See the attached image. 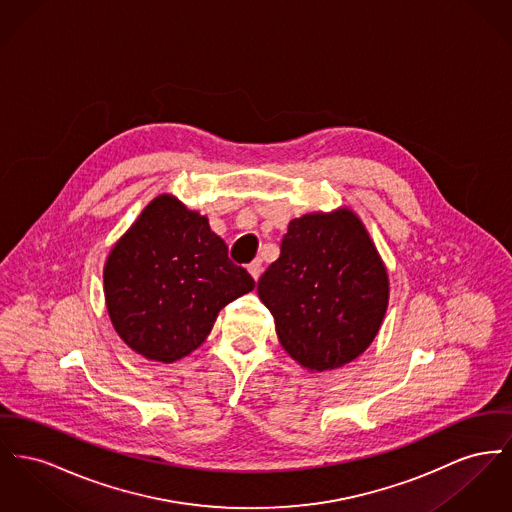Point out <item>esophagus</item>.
Listing matches in <instances>:
<instances>
[{
    "mask_svg": "<svg viewBox=\"0 0 512 512\" xmlns=\"http://www.w3.org/2000/svg\"><path fill=\"white\" fill-rule=\"evenodd\" d=\"M247 271H249V274L257 280L259 276H261V272H263V265H261V261L259 259H255V261H251L249 265H247Z\"/></svg>",
    "mask_w": 512,
    "mask_h": 512,
    "instance_id": "obj_1",
    "label": "esophagus"
}]
</instances>
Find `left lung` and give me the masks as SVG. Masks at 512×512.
Returning <instances> with one entry per match:
<instances>
[{"mask_svg":"<svg viewBox=\"0 0 512 512\" xmlns=\"http://www.w3.org/2000/svg\"><path fill=\"white\" fill-rule=\"evenodd\" d=\"M257 292L284 350L311 371H327L373 342L389 278L360 218L344 209L292 220Z\"/></svg>","mask_w":512,"mask_h":512,"instance_id":"1","label":"left lung"}]
</instances>
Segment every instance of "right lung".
Segmentation results:
<instances>
[{"label":"right lung","instance_id":"add662e5","mask_svg":"<svg viewBox=\"0 0 512 512\" xmlns=\"http://www.w3.org/2000/svg\"><path fill=\"white\" fill-rule=\"evenodd\" d=\"M253 288L209 220L172 195L151 201L104 267L114 329L129 348L164 363L199 348L218 311Z\"/></svg>","mask_w":512,"mask_h":512}]
</instances>
